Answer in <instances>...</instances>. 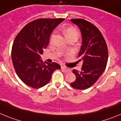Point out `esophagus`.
Wrapping results in <instances>:
<instances>
[{"instance_id":"esophagus-1","label":"esophagus","mask_w":121,"mask_h":121,"mask_svg":"<svg viewBox=\"0 0 121 121\" xmlns=\"http://www.w3.org/2000/svg\"><path fill=\"white\" fill-rule=\"evenodd\" d=\"M61 69H63V70L66 71V72H71V70L70 69L67 68V67H65V66H61Z\"/></svg>"}]
</instances>
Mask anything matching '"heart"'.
<instances>
[{"label": "heart", "mask_w": 121, "mask_h": 121, "mask_svg": "<svg viewBox=\"0 0 121 121\" xmlns=\"http://www.w3.org/2000/svg\"><path fill=\"white\" fill-rule=\"evenodd\" d=\"M63 33L67 40L69 39H76L77 40L79 36V32L78 30L73 26H70L65 28L63 30ZM54 38V34H53L52 35L51 39H52Z\"/></svg>", "instance_id": "b5f03b06"}]
</instances>
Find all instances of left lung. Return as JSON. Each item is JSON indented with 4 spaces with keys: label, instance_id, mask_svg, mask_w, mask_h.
Wrapping results in <instances>:
<instances>
[{
    "label": "left lung",
    "instance_id": "left-lung-1",
    "mask_svg": "<svg viewBox=\"0 0 121 121\" xmlns=\"http://www.w3.org/2000/svg\"><path fill=\"white\" fill-rule=\"evenodd\" d=\"M70 21L81 31L82 45L78 57L79 61L83 62L81 72L73 70L76 79L70 85L78 90H86L96 82L104 71L108 60V47L102 34L94 25L80 18Z\"/></svg>",
    "mask_w": 121,
    "mask_h": 121
}]
</instances>
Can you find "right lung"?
Returning <instances> with one entry per match:
<instances>
[{"mask_svg": "<svg viewBox=\"0 0 121 121\" xmlns=\"http://www.w3.org/2000/svg\"><path fill=\"white\" fill-rule=\"evenodd\" d=\"M64 18H40L26 25L13 41L11 57L20 79L28 86L39 88L50 81L53 72L60 69L56 63H44L40 59L49 42L51 33Z\"/></svg>", "mask_w": 121, "mask_h": 121, "instance_id": "right-lung-1", "label": "right lung"}]
</instances>
